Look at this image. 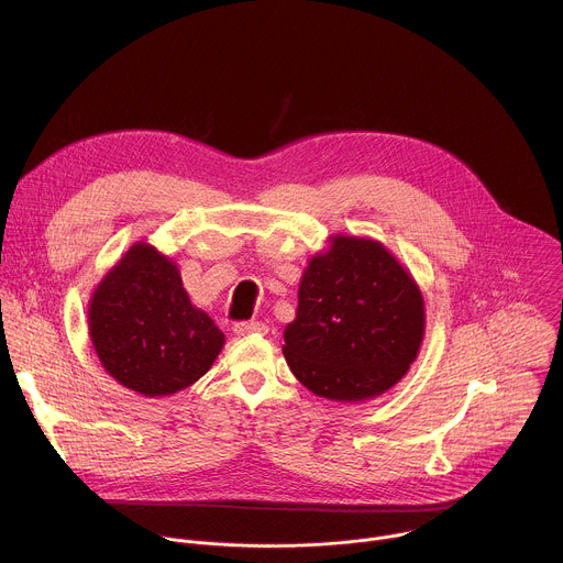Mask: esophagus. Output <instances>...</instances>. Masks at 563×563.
Returning a JSON list of instances; mask_svg holds the SVG:
<instances>
[{"instance_id": "34e87169", "label": "esophagus", "mask_w": 563, "mask_h": 563, "mask_svg": "<svg viewBox=\"0 0 563 563\" xmlns=\"http://www.w3.org/2000/svg\"><path fill=\"white\" fill-rule=\"evenodd\" d=\"M269 332V328L265 323H258V320H243V323L233 325V334L235 336H265Z\"/></svg>"}]
</instances>
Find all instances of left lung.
<instances>
[{
	"label": "left lung",
	"instance_id": "1",
	"mask_svg": "<svg viewBox=\"0 0 563 563\" xmlns=\"http://www.w3.org/2000/svg\"><path fill=\"white\" fill-rule=\"evenodd\" d=\"M426 334L419 285L378 240L334 235L302 272L283 354L316 396L356 404L387 391Z\"/></svg>",
	"mask_w": 563,
	"mask_h": 563
}]
</instances>
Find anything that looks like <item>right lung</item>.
I'll return each instance as SVG.
<instances>
[{"instance_id":"obj_1","label":"right lung","mask_w":563,"mask_h":563,"mask_svg":"<svg viewBox=\"0 0 563 563\" xmlns=\"http://www.w3.org/2000/svg\"><path fill=\"white\" fill-rule=\"evenodd\" d=\"M89 334L102 367L144 396H167L209 372L224 334L191 305L174 261L135 243L89 302Z\"/></svg>"}]
</instances>
